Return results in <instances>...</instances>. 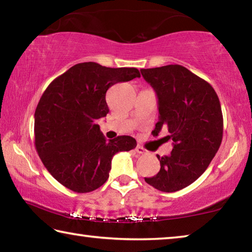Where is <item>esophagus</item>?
I'll return each instance as SVG.
<instances>
[{
  "instance_id": "esophagus-1",
  "label": "esophagus",
  "mask_w": 252,
  "mask_h": 252,
  "mask_svg": "<svg viewBox=\"0 0 252 252\" xmlns=\"http://www.w3.org/2000/svg\"><path fill=\"white\" fill-rule=\"evenodd\" d=\"M135 151H136V153H139V155H143V153H146V152H147V151H146V149L142 148L141 146H136V148H135Z\"/></svg>"
}]
</instances>
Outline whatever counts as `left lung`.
Listing matches in <instances>:
<instances>
[{
    "instance_id": "obj_1",
    "label": "left lung",
    "mask_w": 252,
    "mask_h": 252,
    "mask_svg": "<svg viewBox=\"0 0 252 252\" xmlns=\"http://www.w3.org/2000/svg\"><path fill=\"white\" fill-rule=\"evenodd\" d=\"M141 74L158 96L159 121L153 132L165 127V139L173 141L171 155L157 156L160 171L144 180L163 192H174L197 180L219 150L223 133L220 101L207 81L182 65L141 69Z\"/></svg>"
}]
</instances>
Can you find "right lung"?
<instances>
[{
	"label": "right lung",
	"mask_w": 252,
	"mask_h": 252,
	"mask_svg": "<svg viewBox=\"0 0 252 252\" xmlns=\"http://www.w3.org/2000/svg\"><path fill=\"white\" fill-rule=\"evenodd\" d=\"M140 78L135 67L75 64L46 88L34 113L35 149L52 177L74 192L85 193L108 180L111 160L136 147L135 139L106 140L96 120L106 117V91Z\"/></svg>",
	"instance_id": "right-lung-1"
}]
</instances>
